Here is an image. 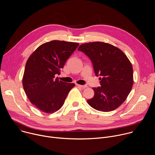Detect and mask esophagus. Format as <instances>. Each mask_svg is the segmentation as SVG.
Returning a JSON list of instances; mask_svg holds the SVG:
<instances>
[{
  "instance_id": "34e87169",
  "label": "esophagus",
  "mask_w": 155,
  "mask_h": 155,
  "mask_svg": "<svg viewBox=\"0 0 155 155\" xmlns=\"http://www.w3.org/2000/svg\"><path fill=\"white\" fill-rule=\"evenodd\" d=\"M76 85L78 87H80L82 88V89H84V88L87 87V85H81V84H76Z\"/></svg>"
}]
</instances>
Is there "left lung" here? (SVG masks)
Returning <instances> with one entry per match:
<instances>
[{
	"mask_svg": "<svg viewBox=\"0 0 155 155\" xmlns=\"http://www.w3.org/2000/svg\"><path fill=\"white\" fill-rule=\"evenodd\" d=\"M78 50L90 59L96 75L101 77V86L93 87L94 96L87 102L99 111H113L124 102L133 85L130 62L121 50L104 42L82 44Z\"/></svg>",
	"mask_w": 155,
	"mask_h": 155,
	"instance_id": "8db88e82",
	"label": "left lung"
}]
</instances>
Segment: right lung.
Returning a JSON list of instances; mask_svg holds the SVG:
<instances>
[{
	"instance_id": "obj_1",
	"label": "right lung",
	"mask_w": 155,
	"mask_h": 155,
	"mask_svg": "<svg viewBox=\"0 0 155 155\" xmlns=\"http://www.w3.org/2000/svg\"><path fill=\"white\" fill-rule=\"evenodd\" d=\"M78 43L53 40L42 44L28 58L23 86L30 102L41 112L52 114L63 105L74 83L55 78L77 49Z\"/></svg>"
}]
</instances>
